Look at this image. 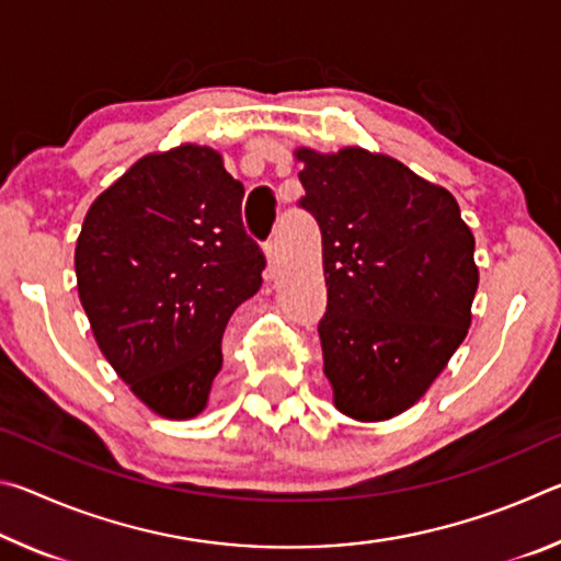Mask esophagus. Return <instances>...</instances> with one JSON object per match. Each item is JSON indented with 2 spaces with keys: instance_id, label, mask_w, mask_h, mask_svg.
I'll list each match as a JSON object with an SVG mask.
<instances>
[{
  "instance_id": "esophagus-1",
  "label": "esophagus",
  "mask_w": 561,
  "mask_h": 561,
  "mask_svg": "<svg viewBox=\"0 0 561 561\" xmlns=\"http://www.w3.org/2000/svg\"><path fill=\"white\" fill-rule=\"evenodd\" d=\"M264 254H267V272H270V277H272V274L277 272V257H279L277 242L270 240L267 244H264Z\"/></svg>"
}]
</instances>
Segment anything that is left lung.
Returning <instances> with one entry per match:
<instances>
[{"instance_id":"1","label":"left lung","mask_w":561,"mask_h":561,"mask_svg":"<svg viewBox=\"0 0 561 561\" xmlns=\"http://www.w3.org/2000/svg\"><path fill=\"white\" fill-rule=\"evenodd\" d=\"M301 210L321 230L324 374L341 413L386 421L435 381L470 327L474 237L445 187L364 148H301Z\"/></svg>"}]
</instances>
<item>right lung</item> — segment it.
Masks as SVG:
<instances>
[{"mask_svg":"<svg viewBox=\"0 0 561 561\" xmlns=\"http://www.w3.org/2000/svg\"><path fill=\"white\" fill-rule=\"evenodd\" d=\"M244 187L213 148L140 158L96 197L76 242L79 297L99 348L165 417L207 405L232 311L267 260L242 225Z\"/></svg>","mask_w":561,"mask_h":561,"instance_id":"1","label":"right lung"}]
</instances>
